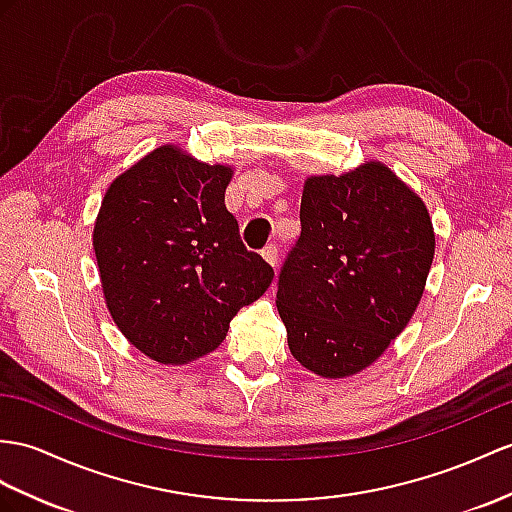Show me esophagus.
<instances>
[{
  "instance_id": "esophagus-1",
  "label": "esophagus",
  "mask_w": 512,
  "mask_h": 512,
  "mask_svg": "<svg viewBox=\"0 0 512 512\" xmlns=\"http://www.w3.org/2000/svg\"><path fill=\"white\" fill-rule=\"evenodd\" d=\"M260 256L265 258V263H269L271 267H276V263H278V247L276 245H267L263 252H260Z\"/></svg>"
}]
</instances>
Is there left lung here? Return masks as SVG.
I'll return each mask as SVG.
<instances>
[{"label":"left lung","mask_w":512,"mask_h":512,"mask_svg":"<svg viewBox=\"0 0 512 512\" xmlns=\"http://www.w3.org/2000/svg\"><path fill=\"white\" fill-rule=\"evenodd\" d=\"M302 236L276 306L289 350L321 378H350L386 352L421 302L434 258L423 199L380 160L304 182Z\"/></svg>","instance_id":"1"}]
</instances>
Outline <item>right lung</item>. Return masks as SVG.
<instances>
[{
    "mask_svg": "<svg viewBox=\"0 0 512 512\" xmlns=\"http://www.w3.org/2000/svg\"><path fill=\"white\" fill-rule=\"evenodd\" d=\"M232 176L230 165L160 145L119 173L99 206L93 249L106 308L156 363L217 350L232 317L273 280L226 208Z\"/></svg>",
    "mask_w": 512,
    "mask_h": 512,
    "instance_id": "obj_1",
    "label": "right lung"
}]
</instances>
